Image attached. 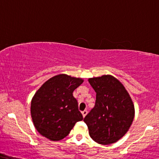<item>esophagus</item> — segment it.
I'll use <instances>...</instances> for the list:
<instances>
[{
    "label": "esophagus",
    "mask_w": 159,
    "mask_h": 159,
    "mask_svg": "<svg viewBox=\"0 0 159 159\" xmlns=\"http://www.w3.org/2000/svg\"><path fill=\"white\" fill-rule=\"evenodd\" d=\"M81 113H82V115H83V117L84 118L85 116H87V110H84V111H82Z\"/></svg>",
    "instance_id": "esophagus-1"
}]
</instances>
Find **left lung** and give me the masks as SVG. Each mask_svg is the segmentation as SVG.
<instances>
[{"label": "left lung", "instance_id": "obj_1", "mask_svg": "<svg viewBox=\"0 0 159 159\" xmlns=\"http://www.w3.org/2000/svg\"><path fill=\"white\" fill-rule=\"evenodd\" d=\"M96 93L95 107L84 121L98 144L116 142L125 135L134 118V105L123 84L112 75L89 78Z\"/></svg>", "mask_w": 159, "mask_h": 159}]
</instances>
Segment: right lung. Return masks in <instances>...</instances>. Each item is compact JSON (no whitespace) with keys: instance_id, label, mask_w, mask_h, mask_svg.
I'll use <instances>...</instances> for the list:
<instances>
[{"instance_id":"1","label":"right lung","mask_w":159,"mask_h":159,"mask_svg":"<svg viewBox=\"0 0 159 159\" xmlns=\"http://www.w3.org/2000/svg\"><path fill=\"white\" fill-rule=\"evenodd\" d=\"M81 78L61 74L51 78L32 98L31 116L38 133L51 141L67 136L78 121L84 119L72 93Z\"/></svg>"}]
</instances>
